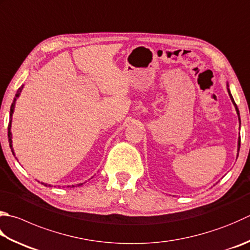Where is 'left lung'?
I'll list each match as a JSON object with an SVG mask.
<instances>
[{
  "mask_svg": "<svg viewBox=\"0 0 250 250\" xmlns=\"http://www.w3.org/2000/svg\"><path fill=\"white\" fill-rule=\"evenodd\" d=\"M227 86H228V92H229V98H230V100H232V102H233V104H234V106H235V110H236V112H237L239 123H241V119H239V111H238V109H237V105H236V103H235V101H234V99H233L232 95H230V91H229V83H227ZM239 147H241V136H239V138H238V149H237V150H239ZM237 157H238V154H237Z\"/></svg>",
  "mask_w": 250,
  "mask_h": 250,
  "instance_id": "8db88e82",
  "label": "left lung"
}]
</instances>
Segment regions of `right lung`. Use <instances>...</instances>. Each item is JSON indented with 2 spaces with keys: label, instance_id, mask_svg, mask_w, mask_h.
Masks as SVG:
<instances>
[{
  "label": "right lung",
  "instance_id": "obj_1",
  "mask_svg": "<svg viewBox=\"0 0 250 250\" xmlns=\"http://www.w3.org/2000/svg\"><path fill=\"white\" fill-rule=\"evenodd\" d=\"M22 87L23 86H21L20 89H18V91H17V93H16V96H15V99H14V101H13V103H12V105H11V111H9V123H8V134H7V136H8V143H9V148H11V150H12V152H13V154H14V149H13V145H12V131H11V127H12V117H13V113H14V109H15V102H16V99L20 97V95H21V89H22ZM15 155V154H14ZM42 185H44V186H48V184H44V183H41ZM81 185H83V184H78L77 186H81ZM50 186V185H49ZM73 187H74V185H72ZM68 187V186H67Z\"/></svg>",
  "mask_w": 250,
  "mask_h": 250
}]
</instances>
